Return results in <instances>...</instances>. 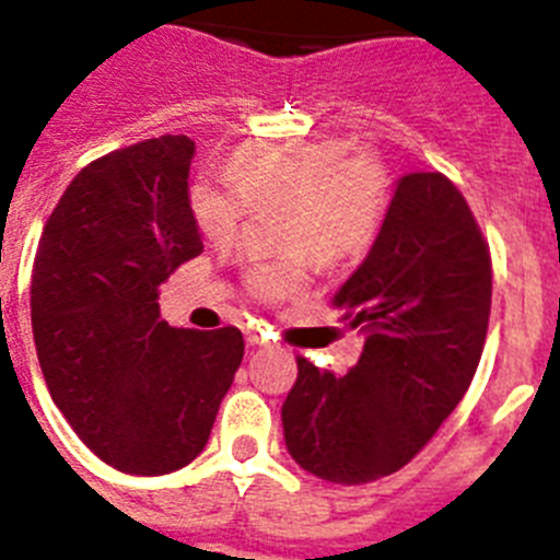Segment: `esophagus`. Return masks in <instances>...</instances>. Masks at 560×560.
<instances>
[{
  "label": "esophagus",
  "mask_w": 560,
  "mask_h": 560,
  "mask_svg": "<svg viewBox=\"0 0 560 560\" xmlns=\"http://www.w3.org/2000/svg\"><path fill=\"white\" fill-rule=\"evenodd\" d=\"M246 345H249V348H266V345H271V341H269V336L264 334V330L252 328L249 334H246Z\"/></svg>",
  "instance_id": "esophagus-1"
}]
</instances>
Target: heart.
Instances as JSON below:
<instances>
[{
  "instance_id": "heart-1",
  "label": "heart",
  "mask_w": 560,
  "mask_h": 560,
  "mask_svg": "<svg viewBox=\"0 0 560 560\" xmlns=\"http://www.w3.org/2000/svg\"><path fill=\"white\" fill-rule=\"evenodd\" d=\"M384 207V171L370 160H345V151L325 140L255 142L232 156L226 176L205 173L190 185L192 219L210 241L235 235L249 210H280L277 249L289 257L246 271V289L264 303L303 289V252L325 264L359 255L373 241Z\"/></svg>"
}]
</instances>
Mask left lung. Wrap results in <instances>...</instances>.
<instances>
[{"mask_svg": "<svg viewBox=\"0 0 560 560\" xmlns=\"http://www.w3.org/2000/svg\"><path fill=\"white\" fill-rule=\"evenodd\" d=\"M334 305L364 336L336 375L296 359L283 438L303 471L336 485L395 474L471 387L491 316V255L443 173H407L368 257Z\"/></svg>", "mask_w": 560, "mask_h": 560, "instance_id": "left-lung-1", "label": "left lung"}]
</instances>
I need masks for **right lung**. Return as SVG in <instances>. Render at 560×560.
Returning <instances> with one entry per match:
<instances>
[{
	"label": "right lung",
	"mask_w": 560,
	"mask_h": 560,
	"mask_svg": "<svg viewBox=\"0 0 560 560\" xmlns=\"http://www.w3.org/2000/svg\"><path fill=\"white\" fill-rule=\"evenodd\" d=\"M185 133L92 162L63 190L33 266V339L56 407L103 463L137 477L205 452L244 359L237 328H171L160 285L201 255Z\"/></svg>",
	"instance_id": "right-lung-1"
}]
</instances>
